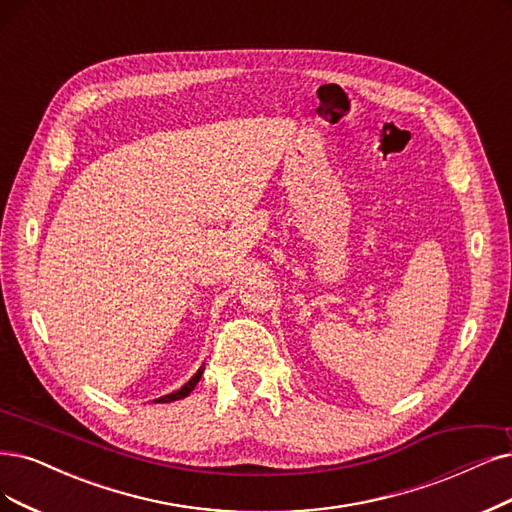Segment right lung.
Instances as JSON below:
<instances>
[{
	"label": "right lung",
	"instance_id": "add662e5",
	"mask_svg": "<svg viewBox=\"0 0 512 512\" xmlns=\"http://www.w3.org/2000/svg\"><path fill=\"white\" fill-rule=\"evenodd\" d=\"M202 373H204V365L189 377V382H185L179 390H175V392H170V394H164V396H160V399H156L154 403H170V401H179V399H185V396L192 392L194 388H196V384L200 382V377H202Z\"/></svg>",
	"mask_w": 512,
	"mask_h": 512
}]
</instances>
